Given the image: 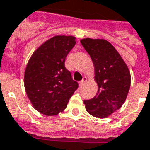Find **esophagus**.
Here are the masks:
<instances>
[{"mask_svg":"<svg viewBox=\"0 0 150 150\" xmlns=\"http://www.w3.org/2000/svg\"><path fill=\"white\" fill-rule=\"evenodd\" d=\"M87 80H88L87 77H86V76H85V77H83V79H82V81L79 83V86H80V87H83V84H84L85 83L87 82Z\"/></svg>","mask_w":150,"mask_h":150,"instance_id":"obj_1","label":"esophagus"}]
</instances>
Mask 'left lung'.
I'll list each match as a JSON object with an SVG mask.
<instances>
[{
    "label": "left lung",
    "mask_w": 150,
    "mask_h": 150,
    "mask_svg": "<svg viewBox=\"0 0 150 150\" xmlns=\"http://www.w3.org/2000/svg\"><path fill=\"white\" fill-rule=\"evenodd\" d=\"M94 65V79L98 85L96 95L83 103L86 110L97 118H106L125 103L130 85L128 66L116 48L105 39L86 38L80 40Z\"/></svg>",
    "instance_id": "obj_1"
}]
</instances>
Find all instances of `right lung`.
I'll return each instance as SVG.
<instances>
[{"label": "right lung", "instance_id": "right-lung-1", "mask_svg": "<svg viewBox=\"0 0 150 150\" xmlns=\"http://www.w3.org/2000/svg\"><path fill=\"white\" fill-rule=\"evenodd\" d=\"M74 36L56 35L38 46L25 70L24 86L33 107L45 116L62 112L78 83L65 68V59L75 46Z\"/></svg>", "mask_w": 150, "mask_h": 150}]
</instances>
